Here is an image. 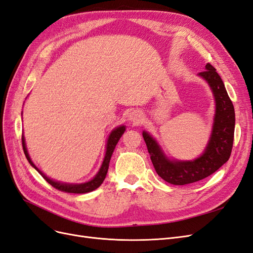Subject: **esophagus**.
Masks as SVG:
<instances>
[{"label":"esophagus","mask_w":253,"mask_h":253,"mask_svg":"<svg viewBox=\"0 0 253 253\" xmlns=\"http://www.w3.org/2000/svg\"><path fill=\"white\" fill-rule=\"evenodd\" d=\"M128 120L133 122L134 125H139L142 121V115L138 111H133L132 113L128 114Z\"/></svg>","instance_id":"esophagus-1"}]
</instances>
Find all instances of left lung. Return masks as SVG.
<instances>
[{"mask_svg":"<svg viewBox=\"0 0 253 253\" xmlns=\"http://www.w3.org/2000/svg\"><path fill=\"white\" fill-rule=\"evenodd\" d=\"M197 76L208 83L215 101L211 135L202 154L192 160L170 159L154 137L147 131L142 132L157 174L172 185L183 186L208 177L226 164L231 154L235 113L225 84L210 63H207L206 71Z\"/></svg>","mask_w":253,"mask_h":253,"instance_id":"1","label":"left lung"}]
</instances>
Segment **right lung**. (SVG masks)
I'll list each match as a JSON object with an SVG mask.
<instances>
[{"instance_id":"1","label":"right lung","mask_w":253,"mask_h":253,"mask_svg":"<svg viewBox=\"0 0 253 253\" xmlns=\"http://www.w3.org/2000/svg\"><path fill=\"white\" fill-rule=\"evenodd\" d=\"M126 131V126H119L117 127H115L113 131L110 133L108 141H106V149H105V154H104V158L102 165L100 167V169L97 172V174L94 176L93 178L88 181L82 182V183H70V182H61L55 179H51L48 176L45 175L41 170H39L37 168V166L33 163L32 158H30L28 151L26 148V142H25V138L24 135H22V145H23V150H24V154L28 160V163L32 165L33 168L39 172L42 177L46 180L49 185H51L53 188H56L60 191H63V192H67V193H77V194H81V193H87V192H91V191L96 190L97 188L100 187L101 183L103 182L106 173H108L109 170V165H110V160L112 157L113 152L115 150V147L118 143L120 137L122 136V134L125 133Z\"/></svg>"}]
</instances>
